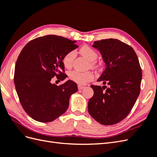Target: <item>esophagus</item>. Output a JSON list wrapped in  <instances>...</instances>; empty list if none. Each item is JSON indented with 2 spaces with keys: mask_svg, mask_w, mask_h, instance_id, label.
<instances>
[{
  "mask_svg": "<svg viewBox=\"0 0 157 157\" xmlns=\"http://www.w3.org/2000/svg\"><path fill=\"white\" fill-rule=\"evenodd\" d=\"M84 88V86H82V85H78V90H82V89H83Z\"/></svg>",
  "mask_w": 157,
  "mask_h": 157,
  "instance_id": "esophagus-1",
  "label": "esophagus"
}]
</instances>
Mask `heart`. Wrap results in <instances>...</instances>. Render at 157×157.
Returning <instances> with one entry per match:
<instances>
[{"instance_id":"1","label":"heart","mask_w":157,"mask_h":157,"mask_svg":"<svg viewBox=\"0 0 157 157\" xmlns=\"http://www.w3.org/2000/svg\"><path fill=\"white\" fill-rule=\"evenodd\" d=\"M80 53L88 61H90V65L92 67H96L97 63L96 59L98 58L96 51L88 45H84L80 48ZM75 57V52L72 50L67 52L63 57L62 62L65 67L69 68L72 66ZM69 78L73 81L78 84H84L93 78L94 75L91 72H80L78 71H72L69 73Z\"/></svg>"}]
</instances>
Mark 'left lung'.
<instances>
[{
    "instance_id": "8db88e82",
    "label": "left lung",
    "mask_w": 157,
    "mask_h": 157,
    "mask_svg": "<svg viewBox=\"0 0 157 157\" xmlns=\"http://www.w3.org/2000/svg\"><path fill=\"white\" fill-rule=\"evenodd\" d=\"M92 47L99 51L105 63L98 81L108 87L90 86L94 96L88 101V112L103 125L115 124L128 116L140 95L142 71L139 60L130 46L118 39L95 41Z\"/></svg>"
}]
</instances>
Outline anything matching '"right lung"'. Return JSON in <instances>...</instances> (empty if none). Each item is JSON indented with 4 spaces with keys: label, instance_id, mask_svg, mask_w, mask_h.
<instances>
[{
    "label": "right lung",
    "instance_id": "right-lung-1",
    "mask_svg": "<svg viewBox=\"0 0 157 157\" xmlns=\"http://www.w3.org/2000/svg\"><path fill=\"white\" fill-rule=\"evenodd\" d=\"M76 41L49 35L38 37L25 46L15 65L14 84L20 103L27 115L38 122H49L67 111L77 83L68 80L57 86L55 76L66 78L63 57L78 46Z\"/></svg>",
    "mask_w": 157,
    "mask_h": 157
}]
</instances>
